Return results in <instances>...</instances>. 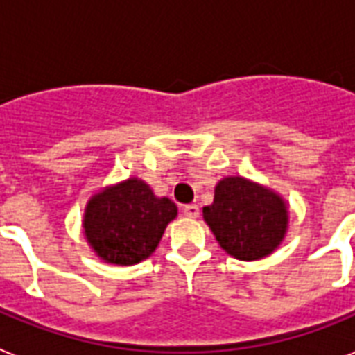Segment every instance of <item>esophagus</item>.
I'll list each match as a JSON object with an SVG mask.
<instances>
[{"mask_svg": "<svg viewBox=\"0 0 355 355\" xmlns=\"http://www.w3.org/2000/svg\"><path fill=\"white\" fill-rule=\"evenodd\" d=\"M182 212H184V216L188 218H198L199 216V207L198 205H184L182 207Z\"/></svg>", "mask_w": 355, "mask_h": 355, "instance_id": "34e87169", "label": "esophagus"}]
</instances>
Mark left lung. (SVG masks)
<instances>
[{
	"label": "left lung",
	"instance_id": "left-lung-1",
	"mask_svg": "<svg viewBox=\"0 0 355 355\" xmlns=\"http://www.w3.org/2000/svg\"><path fill=\"white\" fill-rule=\"evenodd\" d=\"M216 241L237 259L269 256L284 239L288 212L277 193L241 177L220 180L214 203L203 209Z\"/></svg>",
	"mask_w": 355,
	"mask_h": 355
}]
</instances>
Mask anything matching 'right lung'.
<instances>
[{
    "instance_id": "obj_1",
    "label": "right lung",
    "mask_w": 355,
    "mask_h": 355,
    "mask_svg": "<svg viewBox=\"0 0 355 355\" xmlns=\"http://www.w3.org/2000/svg\"><path fill=\"white\" fill-rule=\"evenodd\" d=\"M177 205L156 198L143 180L130 178L90 199L84 233L99 258L116 265L143 261L156 250Z\"/></svg>"
}]
</instances>
